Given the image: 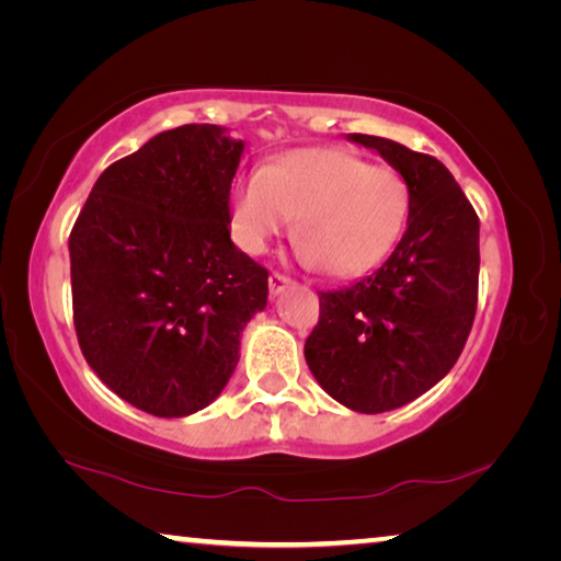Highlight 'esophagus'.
Segmentation results:
<instances>
[{
  "label": "esophagus",
  "mask_w": 561,
  "mask_h": 561,
  "mask_svg": "<svg viewBox=\"0 0 561 561\" xmlns=\"http://www.w3.org/2000/svg\"><path fill=\"white\" fill-rule=\"evenodd\" d=\"M291 279L287 277V274H282V272H272L270 274V291L272 294H282L284 289H287V287H291Z\"/></svg>",
  "instance_id": "obj_1"
}]
</instances>
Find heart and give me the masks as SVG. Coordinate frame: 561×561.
I'll return each instance as SVG.
<instances>
[{"label":"heart","mask_w":561,"mask_h":561,"mask_svg":"<svg viewBox=\"0 0 561 561\" xmlns=\"http://www.w3.org/2000/svg\"><path fill=\"white\" fill-rule=\"evenodd\" d=\"M411 190L391 165L368 163L344 148L289 150L230 193L234 242L267 252L297 215L301 254L331 277H358L388 257L401 237Z\"/></svg>","instance_id":"b5f03b06"}]
</instances>
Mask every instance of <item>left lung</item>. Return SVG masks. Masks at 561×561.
Returning a JSON list of instances; mask_svg holds the SVG:
<instances>
[{
  "mask_svg": "<svg viewBox=\"0 0 561 561\" xmlns=\"http://www.w3.org/2000/svg\"><path fill=\"white\" fill-rule=\"evenodd\" d=\"M405 178L401 242L371 277L319 294L304 356L321 388L358 413L411 403L450 371L478 309L480 220L438 158L351 133Z\"/></svg>",
  "mask_w": 561,
  "mask_h": 561,
  "instance_id": "left-lung-1",
  "label": "left lung"
}]
</instances>
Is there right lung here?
<instances>
[{
  "instance_id": "add662e5",
  "label": "right lung",
  "mask_w": 561,
  "mask_h": 561,
  "mask_svg": "<svg viewBox=\"0 0 561 561\" xmlns=\"http://www.w3.org/2000/svg\"><path fill=\"white\" fill-rule=\"evenodd\" d=\"M242 140L187 123L111 163L69 237L73 327L89 366L158 417L210 405L267 307L262 264L230 240Z\"/></svg>"
}]
</instances>
